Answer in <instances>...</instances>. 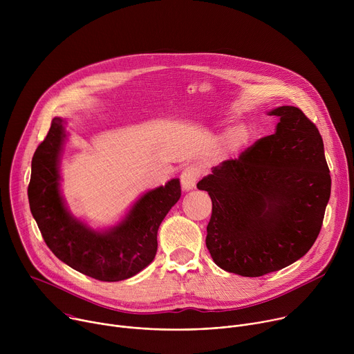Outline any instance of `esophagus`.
<instances>
[{
  "instance_id": "1",
  "label": "esophagus",
  "mask_w": 354,
  "mask_h": 354,
  "mask_svg": "<svg viewBox=\"0 0 354 354\" xmlns=\"http://www.w3.org/2000/svg\"><path fill=\"white\" fill-rule=\"evenodd\" d=\"M200 178V169L196 165L186 167L180 174V182L183 190H190L196 186V182Z\"/></svg>"
}]
</instances>
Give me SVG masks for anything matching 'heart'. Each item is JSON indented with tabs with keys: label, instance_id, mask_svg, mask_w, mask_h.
<instances>
[{
	"label": "heart",
	"instance_id": "b5f03b06",
	"mask_svg": "<svg viewBox=\"0 0 354 354\" xmlns=\"http://www.w3.org/2000/svg\"><path fill=\"white\" fill-rule=\"evenodd\" d=\"M249 137H250V131L246 126H236L228 131L227 144L231 149H238L248 142Z\"/></svg>",
	"mask_w": 354,
	"mask_h": 354
}]
</instances>
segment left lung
<instances>
[{
  "instance_id": "left-lung-1",
  "label": "left lung",
  "mask_w": 354,
  "mask_h": 354,
  "mask_svg": "<svg viewBox=\"0 0 354 354\" xmlns=\"http://www.w3.org/2000/svg\"><path fill=\"white\" fill-rule=\"evenodd\" d=\"M274 134L197 183L209 192L206 245L216 265L245 277L277 272L304 257L319 235L330 175L318 127L295 106H280Z\"/></svg>"
}]
</instances>
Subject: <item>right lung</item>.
Here are the masks:
<instances>
[{
  "mask_svg": "<svg viewBox=\"0 0 354 354\" xmlns=\"http://www.w3.org/2000/svg\"><path fill=\"white\" fill-rule=\"evenodd\" d=\"M63 124V119L55 118L33 154L28 186L32 216L48 249L74 270L100 281L129 279L154 261L160 224L180 197L179 179L147 192L116 227L91 230L66 210L60 196Z\"/></svg>",
  "mask_w": 354,
  "mask_h": 354,
  "instance_id": "right-lung-1",
  "label": "right lung"
}]
</instances>
